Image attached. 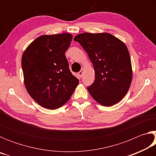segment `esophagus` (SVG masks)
<instances>
[{"mask_svg":"<svg viewBox=\"0 0 156 156\" xmlns=\"http://www.w3.org/2000/svg\"><path fill=\"white\" fill-rule=\"evenodd\" d=\"M83 73H84V69H82L80 72H78V75L80 76V77H82V76H83Z\"/></svg>","mask_w":156,"mask_h":156,"instance_id":"obj_1","label":"esophagus"}]
</instances>
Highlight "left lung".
<instances>
[{"label": "left lung", "instance_id": "obj_1", "mask_svg": "<svg viewBox=\"0 0 156 156\" xmlns=\"http://www.w3.org/2000/svg\"><path fill=\"white\" fill-rule=\"evenodd\" d=\"M74 41L87 53L95 70V80L87 90L100 105L113 106L125 96L132 80L130 55L125 44L108 33H83Z\"/></svg>", "mask_w": 156, "mask_h": 156}]
</instances>
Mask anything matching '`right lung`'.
<instances>
[{
  "mask_svg": "<svg viewBox=\"0 0 156 156\" xmlns=\"http://www.w3.org/2000/svg\"><path fill=\"white\" fill-rule=\"evenodd\" d=\"M72 38L67 33L41 36L23 54L21 63L26 89L37 103L46 109L62 107L79 83L70 72L65 55Z\"/></svg>",
  "mask_w": 156,
  "mask_h": 156,
  "instance_id": "obj_1",
  "label": "right lung"
}]
</instances>
